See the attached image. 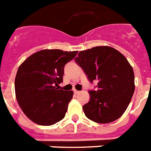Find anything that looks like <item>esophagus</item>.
<instances>
[{
	"mask_svg": "<svg viewBox=\"0 0 151 151\" xmlns=\"http://www.w3.org/2000/svg\"><path fill=\"white\" fill-rule=\"evenodd\" d=\"M73 93L75 94H78L80 93V91H78V90H73Z\"/></svg>",
	"mask_w": 151,
	"mask_h": 151,
	"instance_id": "obj_1",
	"label": "esophagus"
}]
</instances>
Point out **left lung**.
Here are the masks:
<instances>
[{"label": "left lung", "instance_id": "1", "mask_svg": "<svg viewBox=\"0 0 151 151\" xmlns=\"http://www.w3.org/2000/svg\"><path fill=\"white\" fill-rule=\"evenodd\" d=\"M75 62L89 82L97 81L96 90H88L90 100L82 107L86 117L99 124L119 119L134 92V71L126 58L110 47H96L80 51Z\"/></svg>", "mask_w": 151, "mask_h": 151}]
</instances>
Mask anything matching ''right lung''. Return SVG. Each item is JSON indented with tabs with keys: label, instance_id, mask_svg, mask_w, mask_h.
Wrapping results in <instances>:
<instances>
[{
	"label": "right lung",
	"instance_id": "1",
	"mask_svg": "<svg viewBox=\"0 0 151 151\" xmlns=\"http://www.w3.org/2000/svg\"><path fill=\"white\" fill-rule=\"evenodd\" d=\"M78 51L42 50L22 63L15 79L16 96L20 109L35 124L50 126L65 117L73 91L58 89L65 64Z\"/></svg>",
	"mask_w": 151,
	"mask_h": 151
}]
</instances>
